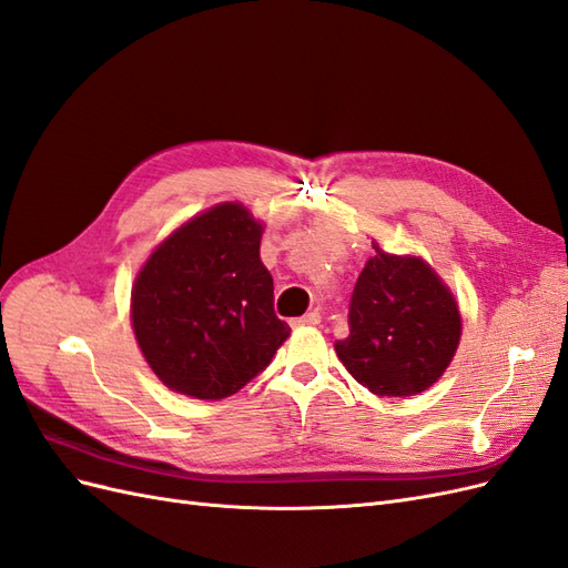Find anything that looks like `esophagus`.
<instances>
[{
	"instance_id": "esophagus-1",
	"label": "esophagus",
	"mask_w": 568,
	"mask_h": 568,
	"mask_svg": "<svg viewBox=\"0 0 568 568\" xmlns=\"http://www.w3.org/2000/svg\"><path fill=\"white\" fill-rule=\"evenodd\" d=\"M320 320H322L320 313H307L303 317H296L291 324H294V326H315V324H320Z\"/></svg>"
}]
</instances>
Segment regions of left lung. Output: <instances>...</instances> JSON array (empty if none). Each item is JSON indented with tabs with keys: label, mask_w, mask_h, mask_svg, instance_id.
Segmentation results:
<instances>
[{
	"label": "left lung",
	"mask_w": 568,
	"mask_h": 568,
	"mask_svg": "<svg viewBox=\"0 0 568 568\" xmlns=\"http://www.w3.org/2000/svg\"><path fill=\"white\" fill-rule=\"evenodd\" d=\"M348 329L334 348L355 382L405 398L440 379L457 351L462 320L448 286L422 257L376 246L355 282Z\"/></svg>",
	"instance_id": "1"
}]
</instances>
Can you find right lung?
<instances>
[{
  "instance_id": "right-lung-1",
  "label": "right lung",
  "mask_w": 568,
  "mask_h": 568,
  "mask_svg": "<svg viewBox=\"0 0 568 568\" xmlns=\"http://www.w3.org/2000/svg\"><path fill=\"white\" fill-rule=\"evenodd\" d=\"M263 225L242 203L189 220L151 253L132 291L136 343L159 379L220 400L261 374L288 336L261 263Z\"/></svg>"
}]
</instances>
